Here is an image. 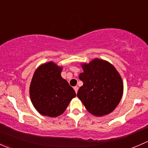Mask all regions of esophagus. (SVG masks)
I'll return each instance as SVG.
<instances>
[{
  "instance_id": "34e87169",
  "label": "esophagus",
  "mask_w": 148,
  "mask_h": 148,
  "mask_svg": "<svg viewBox=\"0 0 148 148\" xmlns=\"http://www.w3.org/2000/svg\"><path fill=\"white\" fill-rule=\"evenodd\" d=\"M74 91H75V92H76V93H77V92H78L79 87H78V86H74Z\"/></svg>"
}]
</instances>
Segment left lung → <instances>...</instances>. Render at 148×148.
Here are the masks:
<instances>
[{
  "label": "left lung",
  "instance_id": "left-lung-1",
  "mask_svg": "<svg viewBox=\"0 0 148 148\" xmlns=\"http://www.w3.org/2000/svg\"><path fill=\"white\" fill-rule=\"evenodd\" d=\"M83 72L79 76L83 85L77 97L89 113L97 117L111 113L117 107L123 95V82L112 64L95 59L82 64Z\"/></svg>",
  "mask_w": 148,
  "mask_h": 148
}]
</instances>
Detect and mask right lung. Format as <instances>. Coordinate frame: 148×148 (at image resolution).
Listing matches in <instances>:
<instances>
[{
    "label": "right lung",
    "mask_w": 148,
    "mask_h": 148,
    "mask_svg": "<svg viewBox=\"0 0 148 148\" xmlns=\"http://www.w3.org/2000/svg\"><path fill=\"white\" fill-rule=\"evenodd\" d=\"M62 69L49 62L40 65L34 72L30 84V97L34 107L42 115H61L76 97L74 89L61 76Z\"/></svg>",
    "instance_id": "add662e5"
}]
</instances>
